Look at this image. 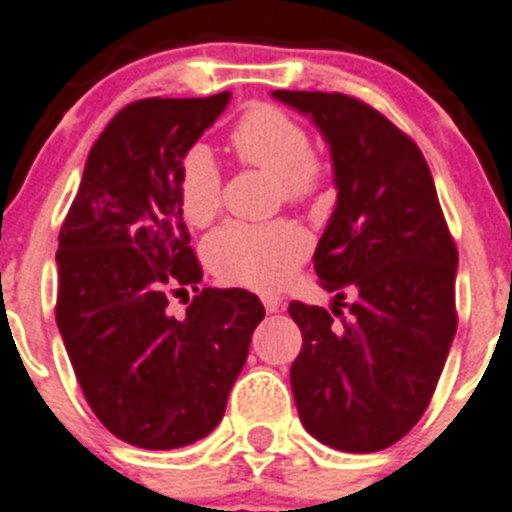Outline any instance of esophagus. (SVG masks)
I'll return each instance as SVG.
<instances>
[{"label": "esophagus", "mask_w": 512, "mask_h": 512, "mask_svg": "<svg viewBox=\"0 0 512 512\" xmlns=\"http://www.w3.org/2000/svg\"><path fill=\"white\" fill-rule=\"evenodd\" d=\"M261 302H264V307H266V312H281V309H284V299L281 297H276V294H264V297H261Z\"/></svg>", "instance_id": "obj_1"}]
</instances>
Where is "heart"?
<instances>
[{
	"label": "heart",
	"mask_w": 512,
	"mask_h": 512,
	"mask_svg": "<svg viewBox=\"0 0 512 512\" xmlns=\"http://www.w3.org/2000/svg\"><path fill=\"white\" fill-rule=\"evenodd\" d=\"M231 147L243 164L271 172L279 182V198L307 203L325 185L327 170L312 152L309 134L292 114L271 103H256L231 131ZM177 203L182 218L195 228L213 223L223 203V180L213 154L203 144L185 152L177 175ZM307 231L292 220L274 223H225L205 241L210 269L223 281L251 289L287 284L307 259Z\"/></svg>",
	"instance_id": "obj_1"
}]
</instances>
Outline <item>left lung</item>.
Listing matches in <instances>:
<instances>
[{"label": "left lung", "mask_w": 512, "mask_h": 512, "mask_svg": "<svg viewBox=\"0 0 512 512\" xmlns=\"http://www.w3.org/2000/svg\"><path fill=\"white\" fill-rule=\"evenodd\" d=\"M271 96L320 129L337 187L314 251L320 284L335 292L332 312L289 304L302 330L294 403L304 429L327 447L378 452L421 419L447 363L457 248L424 154L386 116L345 93Z\"/></svg>", "instance_id": "left-lung-1"}]
</instances>
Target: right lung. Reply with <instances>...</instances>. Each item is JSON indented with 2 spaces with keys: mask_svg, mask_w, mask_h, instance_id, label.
<instances>
[{
  "mask_svg": "<svg viewBox=\"0 0 512 512\" xmlns=\"http://www.w3.org/2000/svg\"><path fill=\"white\" fill-rule=\"evenodd\" d=\"M231 101L144 98L88 152L58 236L55 320L93 414L121 442L177 449L220 424L264 304L203 279L177 203L187 149ZM196 292L182 318L170 296Z\"/></svg>",
  "mask_w": 512,
  "mask_h": 512,
  "instance_id": "add662e5",
  "label": "right lung"
}]
</instances>
